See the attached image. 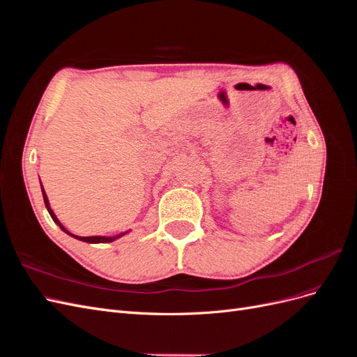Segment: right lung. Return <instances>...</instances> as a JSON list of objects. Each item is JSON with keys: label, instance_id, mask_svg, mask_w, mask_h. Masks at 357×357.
<instances>
[{"label": "right lung", "instance_id": "add662e5", "mask_svg": "<svg viewBox=\"0 0 357 357\" xmlns=\"http://www.w3.org/2000/svg\"><path fill=\"white\" fill-rule=\"evenodd\" d=\"M40 185H41V181H40ZM41 193H43V199H45V204H46V208H47V211H49V214H50V218L53 219V222H55L59 228L66 232V234H68L70 236H73V238H75V240H80V241H84V243H91V244H98V243H112V241H116L117 238H121V236H123V235H126L129 231H125V232H121V234H117V235H112V236H105V235H92V236H79V235H74V234H71L66 226H63L61 222H59V219L56 218V214L53 213V210L50 208V204H49V199H47V195H46V192H45V188H43V185H41Z\"/></svg>", "mask_w": 357, "mask_h": 357}]
</instances>
